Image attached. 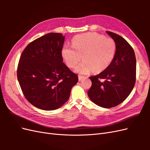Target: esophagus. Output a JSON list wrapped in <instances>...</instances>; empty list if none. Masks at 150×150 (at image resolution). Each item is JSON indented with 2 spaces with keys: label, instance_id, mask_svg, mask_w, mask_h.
<instances>
[{
  "label": "esophagus",
  "instance_id": "34e87169",
  "mask_svg": "<svg viewBox=\"0 0 150 150\" xmlns=\"http://www.w3.org/2000/svg\"><path fill=\"white\" fill-rule=\"evenodd\" d=\"M84 78H85V77H84V76H81V75H79V76H78L79 81H81L82 79H83Z\"/></svg>",
  "mask_w": 150,
  "mask_h": 150
}]
</instances>
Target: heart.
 Wrapping results in <instances>:
<instances>
[{
    "label": "heart",
    "instance_id": "1",
    "mask_svg": "<svg viewBox=\"0 0 150 150\" xmlns=\"http://www.w3.org/2000/svg\"><path fill=\"white\" fill-rule=\"evenodd\" d=\"M116 44L111 38L95 33H89L75 36L72 47L65 46L62 56L66 64L75 67L83 56L84 60L76 67V72L88 74L92 70L101 72L110 66L115 57Z\"/></svg>",
    "mask_w": 150,
    "mask_h": 150
}]
</instances>
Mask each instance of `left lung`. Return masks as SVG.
I'll return each instance as SVG.
<instances>
[{
    "instance_id": "left-lung-1",
    "label": "left lung",
    "mask_w": 150,
    "mask_h": 150,
    "mask_svg": "<svg viewBox=\"0 0 150 150\" xmlns=\"http://www.w3.org/2000/svg\"><path fill=\"white\" fill-rule=\"evenodd\" d=\"M106 33L116 42L115 56L106 69L89 77L92 85L88 94L98 106L110 108L124 101L132 91L137 61L133 49L123 38L112 32Z\"/></svg>"
}]
</instances>
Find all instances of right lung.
<instances>
[{
    "label": "right lung",
    "mask_w": 150,
    "mask_h": 150,
    "mask_svg": "<svg viewBox=\"0 0 150 150\" xmlns=\"http://www.w3.org/2000/svg\"><path fill=\"white\" fill-rule=\"evenodd\" d=\"M64 39L61 33L47 34L29 43L21 56L17 72L21 88L27 100L40 110L61 107L78 81L62 62Z\"/></svg>",
    "instance_id": "1"
}]
</instances>
